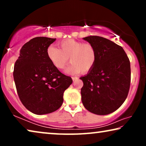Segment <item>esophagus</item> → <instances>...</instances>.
<instances>
[{"mask_svg":"<svg viewBox=\"0 0 146 146\" xmlns=\"http://www.w3.org/2000/svg\"><path fill=\"white\" fill-rule=\"evenodd\" d=\"M72 80H73V81H75V80H76L78 79V77H77V76H74V77H72Z\"/></svg>","mask_w":146,"mask_h":146,"instance_id":"esophagus-1","label":"esophagus"}]
</instances>
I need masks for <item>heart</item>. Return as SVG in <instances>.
<instances>
[{
  "label": "heart",
  "instance_id": "1",
  "mask_svg": "<svg viewBox=\"0 0 146 146\" xmlns=\"http://www.w3.org/2000/svg\"><path fill=\"white\" fill-rule=\"evenodd\" d=\"M60 48L50 45L46 50L48 58L54 66L63 69L70 60L65 70L69 74H76L82 71L88 72L94 66L96 61V51L91 44L83 43L74 39H67L59 43Z\"/></svg>",
  "mask_w": 146,
  "mask_h": 146
}]
</instances>
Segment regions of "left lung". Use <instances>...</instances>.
<instances>
[{
  "label": "left lung",
  "mask_w": 146,
  "mask_h": 146,
  "mask_svg": "<svg viewBox=\"0 0 146 146\" xmlns=\"http://www.w3.org/2000/svg\"><path fill=\"white\" fill-rule=\"evenodd\" d=\"M94 47L96 61L86 75L82 102L85 108L97 115H107L122 105L128 94L131 80L130 62L123 48L98 36L83 38Z\"/></svg>",
  "instance_id": "8db88e82"
}]
</instances>
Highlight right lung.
<instances>
[{
    "label": "right lung",
    "instance_id": "add662e5",
    "mask_svg": "<svg viewBox=\"0 0 146 146\" xmlns=\"http://www.w3.org/2000/svg\"><path fill=\"white\" fill-rule=\"evenodd\" d=\"M56 38L36 37L23 45L14 66L15 80L21 102L30 111L43 115L62 104L64 91L72 83L48 58L46 50Z\"/></svg>",
    "mask_w": 146,
    "mask_h": 146
}]
</instances>
